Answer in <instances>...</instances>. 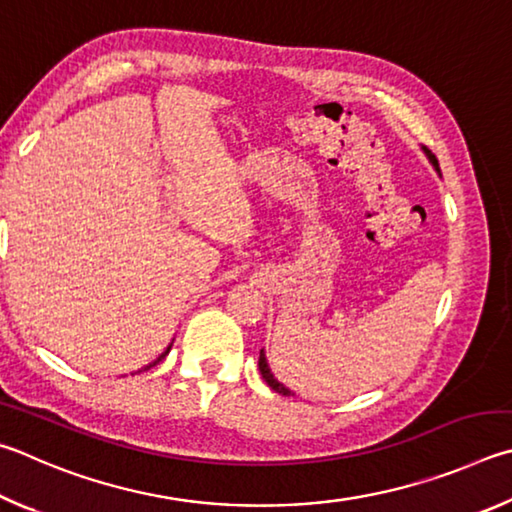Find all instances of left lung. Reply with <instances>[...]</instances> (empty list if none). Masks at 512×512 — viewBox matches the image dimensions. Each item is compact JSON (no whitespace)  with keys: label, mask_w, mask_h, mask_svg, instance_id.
I'll list each match as a JSON object with an SVG mask.
<instances>
[{"label":"left lung","mask_w":512,"mask_h":512,"mask_svg":"<svg viewBox=\"0 0 512 512\" xmlns=\"http://www.w3.org/2000/svg\"><path fill=\"white\" fill-rule=\"evenodd\" d=\"M425 150V155H427V159H429V164L434 166V170L438 175H441V168H438V159L432 155V150H427V148H423ZM258 369H261V375H263V380L270 384V387L276 391V393H281V396H294V391H290L288 387H285L283 382H279L274 378V373H272V369H270V364H267V357H265V351H261V357H258Z\"/></svg>","instance_id":"1"}]
</instances>
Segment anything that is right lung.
<instances>
[{"label":"right lung","mask_w":512,"mask_h":512,"mask_svg":"<svg viewBox=\"0 0 512 512\" xmlns=\"http://www.w3.org/2000/svg\"><path fill=\"white\" fill-rule=\"evenodd\" d=\"M173 342H175V339H173ZM173 342H170V344H168V346L164 348V353H161V355L157 357V360H152L150 364H146V366H143V369H141V371H148V369H152V366H155V364H159L161 360H164V357H166V355L170 353V348H173Z\"/></svg>","instance_id":"right-lung-1"}]
</instances>
